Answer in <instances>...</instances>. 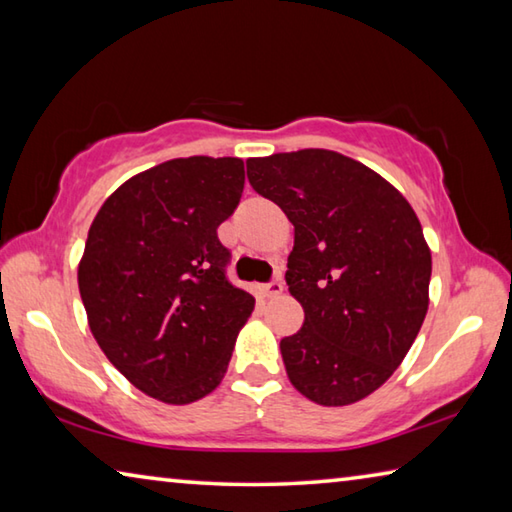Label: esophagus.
<instances>
[{
  "label": "esophagus",
  "instance_id": "34e87169",
  "mask_svg": "<svg viewBox=\"0 0 512 512\" xmlns=\"http://www.w3.org/2000/svg\"><path fill=\"white\" fill-rule=\"evenodd\" d=\"M282 282L277 280V277H273V280H268L266 284H262V287H259V291H262V296L264 298H275V296H280L282 293Z\"/></svg>",
  "mask_w": 512,
  "mask_h": 512
}]
</instances>
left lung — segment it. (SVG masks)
<instances>
[{"mask_svg":"<svg viewBox=\"0 0 512 512\" xmlns=\"http://www.w3.org/2000/svg\"><path fill=\"white\" fill-rule=\"evenodd\" d=\"M246 169L296 228L284 277L305 323L280 341L291 384L323 406L359 402L393 375L427 316L431 253L418 216L334 151L250 158Z\"/></svg>","mask_w":512,"mask_h":512,"instance_id":"8db88e82","label":"left lung"}]
</instances>
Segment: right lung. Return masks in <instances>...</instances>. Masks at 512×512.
<instances>
[{
  "mask_svg": "<svg viewBox=\"0 0 512 512\" xmlns=\"http://www.w3.org/2000/svg\"><path fill=\"white\" fill-rule=\"evenodd\" d=\"M239 158H178L126 180L90 225L79 291L99 348L142 393L189 404L228 370L255 298L228 280L216 228L244 192Z\"/></svg>",
  "mask_w": 512,
  "mask_h": 512,
  "instance_id": "add662e5",
  "label": "right lung"
}]
</instances>
